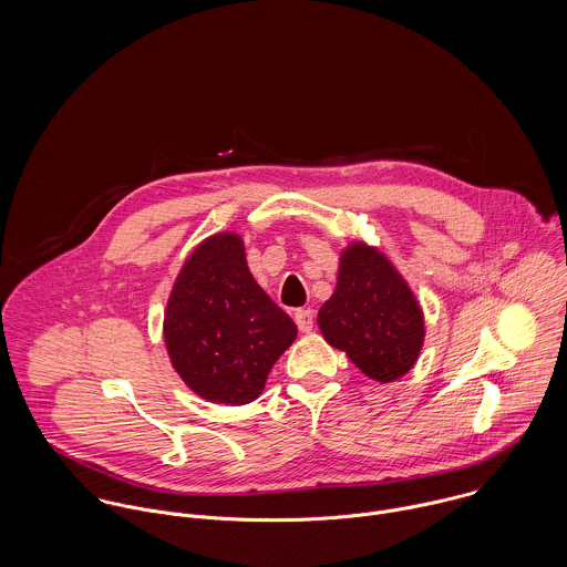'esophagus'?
Masks as SVG:
<instances>
[{"label":"esophagus","mask_w":567,"mask_h":567,"mask_svg":"<svg viewBox=\"0 0 567 567\" xmlns=\"http://www.w3.org/2000/svg\"><path fill=\"white\" fill-rule=\"evenodd\" d=\"M315 310L312 308H301V310H297L295 312V321L299 324V329L301 331H312V327H315Z\"/></svg>","instance_id":"34e87169"}]
</instances>
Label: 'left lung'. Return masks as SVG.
Returning <instances> with one entry per match:
<instances>
[{
  "instance_id": "1",
  "label": "left lung",
  "mask_w": 567,
  "mask_h": 567,
  "mask_svg": "<svg viewBox=\"0 0 567 567\" xmlns=\"http://www.w3.org/2000/svg\"><path fill=\"white\" fill-rule=\"evenodd\" d=\"M317 321L331 347L384 384L412 369L425 333L421 308L404 279L367 244H351L342 252L336 290Z\"/></svg>"
}]
</instances>
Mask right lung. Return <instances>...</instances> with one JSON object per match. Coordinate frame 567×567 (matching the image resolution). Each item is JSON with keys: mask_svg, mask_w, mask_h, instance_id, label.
I'll use <instances>...</instances> for the list:
<instances>
[{"mask_svg": "<svg viewBox=\"0 0 567 567\" xmlns=\"http://www.w3.org/2000/svg\"><path fill=\"white\" fill-rule=\"evenodd\" d=\"M163 336L172 367L196 395L243 405L259 398L297 324L248 272L240 236L218 234L178 272Z\"/></svg>", "mask_w": 567, "mask_h": 567, "instance_id": "add662e5", "label": "right lung"}]
</instances>
